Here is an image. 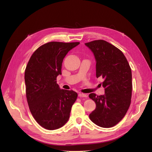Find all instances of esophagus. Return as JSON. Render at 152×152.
Masks as SVG:
<instances>
[{"label":"esophagus","mask_w":152,"mask_h":152,"mask_svg":"<svg viewBox=\"0 0 152 152\" xmlns=\"http://www.w3.org/2000/svg\"><path fill=\"white\" fill-rule=\"evenodd\" d=\"M79 96L80 98H87V94H84V93H80L79 94Z\"/></svg>","instance_id":"34e87169"}]
</instances>
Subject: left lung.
<instances>
[{
	"label": "left lung",
	"mask_w": 152,
	"mask_h": 152,
	"mask_svg": "<svg viewBox=\"0 0 152 152\" xmlns=\"http://www.w3.org/2000/svg\"><path fill=\"white\" fill-rule=\"evenodd\" d=\"M85 44L94 53L96 77L104 79L102 84L105 91L104 95H89L96 104L89 118L99 127H112L122 120L130 107L131 69L121 50L107 41L96 40Z\"/></svg>",
	"instance_id": "obj_1"
}]
</instances>
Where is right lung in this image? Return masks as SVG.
Instances as JSON below:
<instances>
[{
  "mask_svg": "<svg viewBox=\"0 0 152 152\" xmlns=\"http://www.w3.org/2000/svg\"><path fill=\"white\" fill-rule=\"evenodd\" d=\"M80 42H50L31 55L25 72L26 96L30 112L40 126L48 130L63 126L70 117L77 93L60 89L56 78L61 74L64 58Z\"/></svg>",
  "mask_w": 152,
  "mask_h": 152,
  "instance_id": "obj_1",
  "label": "right lung"
}]
</instances>
